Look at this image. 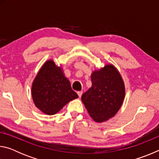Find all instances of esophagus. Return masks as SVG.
<instances>
[{"mask_svg":"<svg viewBox=\"0 0 159 159\" xmlns=\"http://www.w3.org/2000/svg\"><path fill=\"white\" fill-rule=\"evenodd\" d=\"M77 94L79 95V96L80 98V97H81V95H82V94H83V91H78Z\"/></svg>","mask_w":159,"mask_h":159,"instance_id":"1","label":"esophagus"}]
</instances>
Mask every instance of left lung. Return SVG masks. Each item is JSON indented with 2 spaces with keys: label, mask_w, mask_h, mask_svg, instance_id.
Listing matches in <instances>:
<instances>
[{
  "label": "left lung",
  "mask_w": 159,
  "mask_h": 159,
  "mask_svg": "<svg viewBox=\"0 0 159 159\" xmlns=\"http://www.w3.org/2000/svg\"><path fill=\"white\" fill-rule=\"evenodd\" d=\"M90 77L92 86L83 94L81 100L93 120L107 121L121 107L125 94L124 82L111 64L95 70Z\"/></svg>",
  "instance_id": "8db88e82"
}]
</instances>
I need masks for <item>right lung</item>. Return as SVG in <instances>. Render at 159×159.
<instances>
[{
  "label": "right lung",
  "instance_id": "1",
  "mask_svg": "<svg viewBox=\"0 0 159 159\" xmlns=\"http://www.w3.org/2000/svg\"><path fill=\"white\" fill-rule=\"evenodd\" d=\"M31 95L35 106L47 115L57 114L68 102L79 98L61 66L52 60L45 61L38 72L32 83Z\"/></svg>",
  "mask_w": 159,
  "mask_h": 159
}]
</instances>
